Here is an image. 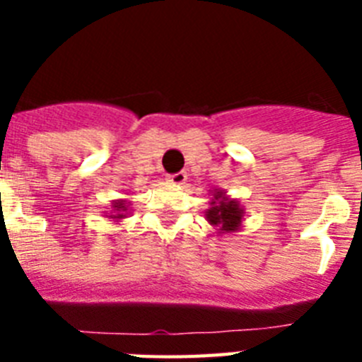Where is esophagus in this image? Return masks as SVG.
<instances>
[{
	"label": "esophagus",
	"mask_w": 362,
	"mask_h": 362,
	"mask_svg": "<svg viewBox=\"0 0 362 362\" xmlns=\"http://www.w3.org/2000/svg\"><path fill=\"white\" fill-rule=\"evenodd\" d=\"M166 181L172 185H183L185 181H187V174H185V172H177V174L166 175Z\"/></svg>",
	"instance_id": "1"
}]
</instances>
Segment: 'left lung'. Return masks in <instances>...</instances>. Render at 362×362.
<instances>
[{"label":"left lung","mask_w":362,"mask_h":362,"mask_svg":"<svg viewBox=\"0 0 362 362\" xmlns=\"http://www.w3.org/2000/svg\"><path fill=\"white\" fill-rule=\"evenodd\" d=\"M210 209L204 212L206 221L210 225L216 226L219 233L238 232L241 228V221L245 216V210L241 209L239 201L230 199L223 190H214Z\"/></svg>","instance_id":"1"}]
</instances>
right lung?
I'll return each mask as SVG.
<instances>
[{
	"mask_svg": "<svg viewBox=\"0 0 362 362\" xmlns=\"http://www.w3.org/2000/svg\"><path fill=\"white\" fill-rule=\"evenodd\" d=\"M127 210H129V203L123 199H117L112 203V219H123L127 217Z\"/></svg>",
	"mask_w": 362,
	"mask_h": 362,
	"instance_id": "obj_1",
	"label": "right lung"
}]
</instances>
